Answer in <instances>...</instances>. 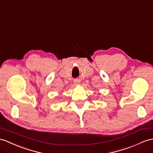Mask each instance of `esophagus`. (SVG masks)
<instances>
[{
	"label": "esophagus",
	"mask_w": 153,
	"mask_h": 153,
	"mask_svg": "<svg viewBox=\"0 0 153 153\" xmlns=\"http://www.w3.org/2000/svg\"><path fill=\"white\" fill-rule=\"evenodd\" d=\"M80 84V80H76L74 82V84L75 85H79Z\"/></svg>",
	"instance_id": "34e87169"
}]
</instances>
